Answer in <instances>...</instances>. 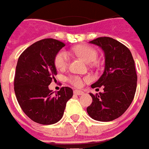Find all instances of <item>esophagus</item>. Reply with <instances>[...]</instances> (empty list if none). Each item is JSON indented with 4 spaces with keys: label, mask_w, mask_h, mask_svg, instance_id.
<instances>
[{
    "label": "esophagus",
    "mask_w": 149,
    "mask_h": 149,
    "mask_svg": "<svg viewBox=\"0 0 149 149\" xmlns=\"http://www.w3.org/2000/svg\"><path fill=\"white\" fill-rule=\"evenodd\" d=\"M74 94L77 95H81L84 94V92L81 91H74Z\"/></svg>",
    "instance_id": "obj_1"
}]
</instances>
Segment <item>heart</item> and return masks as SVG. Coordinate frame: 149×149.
Here are the masks:
<instances>
[{
	"label": "heart",
	"instance_id": "heart-1",
	"mask_svg": "<svg viewBox=\"0 0 149 149\" xmlns=\"http://www.w3.org/2000/svg\"><path fill=\"white\" fill-rule=\"evenodd\" d=\"M73 52L78 56L84 58L85 60L88 63L95 61L96 58L98 57V52L95 49L90 45H79L75 46L72 49ZM68 60H69V56L68 53L64 49H61L58 52L54 58V66L58 70L63 71L64 70L68 64ZM68 81L76 87H81L85 81H87V77H81L79 76H70L68 77Z\"/></svg>",
	"mask_w": 149,
	"mask_h": 149
}]
</instances>
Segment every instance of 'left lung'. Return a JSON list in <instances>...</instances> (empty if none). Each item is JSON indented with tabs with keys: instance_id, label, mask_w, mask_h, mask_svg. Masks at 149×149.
<instances>
[{
	"instance_id": "obj_1",
	"label": "left lung",
	"mask_w": 149,
	"mask_h": 149,
	"mask_svg": "<svg viewBox=\"0 0 149 149\" xmlns=\"http://www.w3.org/2000/svg\"><path fill=\"white\" fill-rule=\"evenodd\" d=\"M99 45L105 54V68L92 88L104 87L99 95L90 94L91 104L89 116L99 121H110L121 117L134 100L137 74L130 49L112 37L102 36L90 41Z\"/></svg>"
}]
</instances>
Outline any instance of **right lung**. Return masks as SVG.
I'll list each match as a JSON object with an SVG mask.
<instances>
[{"label": "right lung", "instance_id": "add662e5", "mask_svg": "<svg viewBox=\"0 0 149 149\" xmlns=\"http://www.w3.org/2000/svg\"><path fill=\"white\" fill-rule=\"evenodd\" d=\"M63 46L65 44L60 40L43 39L28 47L18 59L14 80L16 99L24 113L41 125L59 121L73 95L68 86L56 94L48 87L57 75L54 56Z\"/></svg>", "mask_w": 149, "mask_h": 149}]
</instances>
